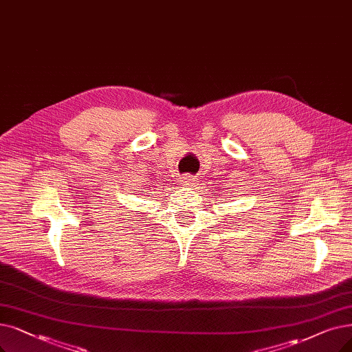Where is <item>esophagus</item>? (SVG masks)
Here are the masks:
<instances>
[{"label": "esophagus", "instance_id": "esophagus-1", "mask_svg": "<svg viewBox=\"0 0 352 352\" xmlns=\"http://www.w3.org/2000/svg\"><path fill=\"white\" fill-rule=\"evenodd\" d=\"M193 182H195V180L192 179V176H186L185 180H184V184H185L186 186H190V185H193Z\"/></svg>", "mask_w": 352, "mask_h": 352}]
</instances>
